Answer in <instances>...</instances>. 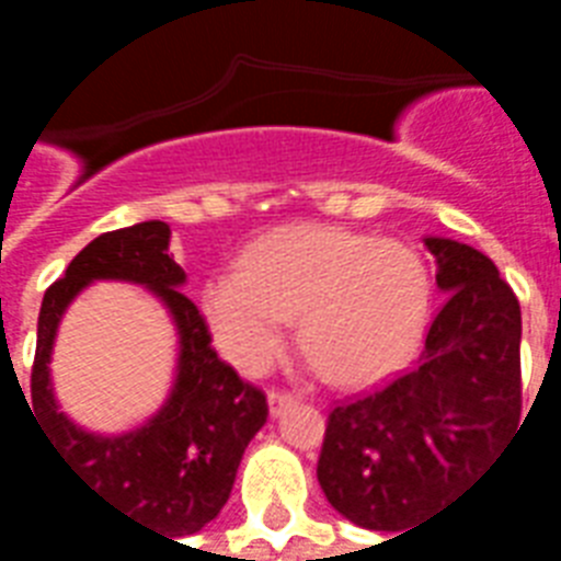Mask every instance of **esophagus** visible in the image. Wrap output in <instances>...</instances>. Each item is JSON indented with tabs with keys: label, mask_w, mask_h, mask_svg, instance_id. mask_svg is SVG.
<instances>
[{
	"label": "esophagus",
	"mask_w": 561,
	"mask_h": 561,
	"mask_svg": "<svg viewBox=\"0 0 561 561\" xmlns=\"http://www.w3.org/2000/svg\"><path fill=\"white\" fill-rule=\"evenodd\" d=\"M267 402L270 412L282 414L288 405H294V393H288V390H267Z\"/></svg>",
	"instance_id": "esophagus-1"
}]
</instances>
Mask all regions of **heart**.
Here are the masks:
<instances>
[{"mask_svg": "<svg viewBox=\"0 0 561 561\" xmlns=\"http://www.w3.org/2000/svg\"><path fill=\"white\" fill-rule=\"evenodd\" d=\"M213 340L243 373L279 357L288 324L333 385H369L412 354L430 312V276L414 249L328 225L261 237L240 273L204 294Z\"/></svg>", "mask_w": 561, "mask_h": 561, "instance_id": "b5f03b06", "label": "heart"}]
</instances>
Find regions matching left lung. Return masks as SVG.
<instances>
[{
	"label": "left lung",
	"mask_w": 561,
	"mask_h": 561,
	"mask_svg": "<svg viewBox=\"0 0 561 561\" xmlns=\"http://www.w3.org/2000/svg\"><path fill=\"white\" fill-rule=\"evenodd\" d=\"M447 291L414 369L328 414L318 483L373 531L414 523L469 481L519 426V300L490 257L426 237ZM400 538V535H397Z\"/></svg>",
	"instance_id": "obj_1"
}]
</instances>
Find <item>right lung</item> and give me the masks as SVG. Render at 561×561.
Masks as SVG:
<instances>
[{
	"label": "right lung",
	"instance_id": "obj_1",
	"mask_svg": "<svg viewBox=\"0 0 561 561\" xmlns=\"http://www.w3.org/2000/svg\"><path fill=\"white\" fill-rule=\"evenodd\" d=\"M171 228L140 221L95 237L44 291L32 364V412L54 454L107 505L173 538L195 535L231 495L245 445L267 423V397L219 360L209 328L180 285L183 267L168 255ZM95 278L147 284L172 309L181 330L178 385L165 409L135 434L92 436L55 409L49 352L65 306ZM180 543V541H176Z\"/></svg>",
	"mask_w": 561,
	"mask_h": 561
}]
</instances>
